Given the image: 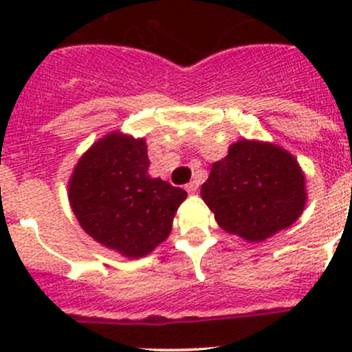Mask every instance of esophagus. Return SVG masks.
<instances>
[{
  "instance_id": "34e87169",
  "label": "esophagus",
  "mask_w": 352,
  "mask_h": 352,
  "mask_svg": "<svg viewBox=\"0 0 352 352\" xmlns=\"http://www.w3.org/2000/svg\"><path fill=\"white\" fill-rule=\"evenodd\" d=\"M186 189H187V192L194 194L199 189V182H197V180H190V182L186 186Z\"/></svg>"
}]
</instances>
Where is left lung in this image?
I'll return each mask as SVG.
<instances>
[{
	"mask_svg": "<svg viewBox=\"0 0 352 352\" xmlns=\"http://www.w3.org/2000/svg\"><path fill=\"white\" fill-rule=\"evenodd\" d=\"M201 196L225 232L262 242L300 218L307 189L293 155L276 144L242 140L212 163Z\"/></svg>",
	"mask_w": 352,
	"mask_h": 352,
	"instance_id": "left-lung-1",
	"label": "left lung"
}]
</instances>
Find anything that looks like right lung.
Returning <instances> with one entry per match:
<instances>
[{
    "mask_svg": "<svg viewBox=\"0 0 352 352\" xmlns=\"http://www.w3.org/2000/svg\"><path fill=\"white\" fill-rule=\"evenodd\" d=\"M144 140L110 133L80 158L69 204L94 240L129 258L144 257L172 232L187 192L148 175Z\"/></svg>",
    "mask_w": 352,
    "mask_h": 352,
    "instance_id": "right-lung-1",
    "label": "right lung"
}]
</instances>
